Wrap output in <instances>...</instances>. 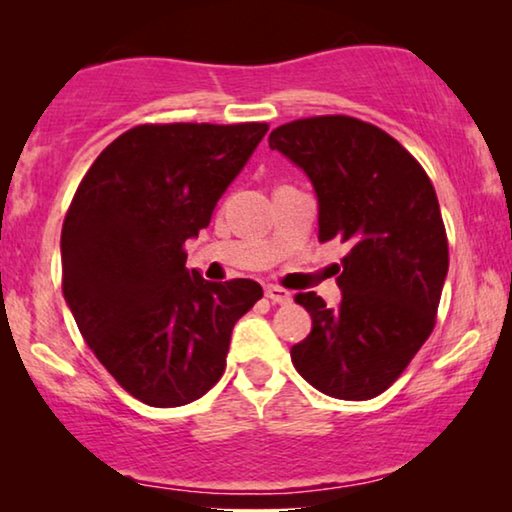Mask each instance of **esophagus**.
<instances>
[{"label": "esophagus", "mask_w": 512, "mask_h": 512, "mask_svg": "<svg viewBox=\"0 0 512 512\" xmlns=\"http://www.w3.org/2000/svg\"><path fill=\"white\" fill-rule=\"evenodd\" d=\"M265 298H270L275 305L291 303V293L282 289V286H268V289H265Z\"/></svg>", "instance_id": "34e87169"}]
</instances>
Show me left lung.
<instances>
[{
  "label": "left lung",
  "mask_w": 512,
  "mask_h": 512,
  "mask_svg": "<svg viewBox=\"0 0 512 512\" xmlns=\"http://www.w3.org/2000/svg\"><path fill=\"white\" fill-rule=\"evenodd\" d=\"M268 142L310 177L319 240L349 247L338 310L314 291L296 296L312 331L291 361L321 394L368 401L401 377L436 326L450 265L436 191L408 149L359 118H298Z\"/></svg>",
  "instance_id": "obj_1"
}]
</instances>
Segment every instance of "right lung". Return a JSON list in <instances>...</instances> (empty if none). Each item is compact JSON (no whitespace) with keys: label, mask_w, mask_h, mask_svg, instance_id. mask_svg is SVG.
Here are the masks:
<instances>
[{"label":"right lung","mask_w":512,"mask_h":512,"mask_svg":"<svg viewBox=\"0 0 512 512\" xmlns=\"http://www.w3.org/2000/svg\"><path fill=\"white\" fill-rule=\"evenodd\" d=\"M268 123H146L116 137L62 223V293L109 375L151 408L207 394L226 370L235 321L263 298L254 279L216 284L186 268L188 237Z\"/></svg>","instance_id":"right-lung-1"}]
</instances>
